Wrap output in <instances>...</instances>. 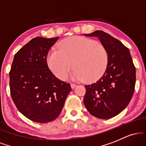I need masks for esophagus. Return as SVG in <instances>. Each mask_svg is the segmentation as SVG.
<instances>
[{
	"label": "esophagus",
	"instance_id": "obj_1",
	"mask_svg": "<svg viewBox=\"0 0 146 146\" xmlns=\"http://www.w3.org/2000/svg\"><path fill=\"white\" fill-rule=\"evenodd\" d=\"M76 86H77V85L75 84H73V83L71 84V86L72 88H74Z\"/></svg>",
	"mask_w": 146,
	"mask_h": 146
}]
</instances>
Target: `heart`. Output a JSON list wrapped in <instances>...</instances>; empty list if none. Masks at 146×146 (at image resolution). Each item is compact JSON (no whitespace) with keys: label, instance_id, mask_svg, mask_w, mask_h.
Masks as SVG:
<instances>
[{"label":"heart","instance_id":"1","mask_svg":"<svg viewBox=\"0 0 146 146\" xmlns=\"http://www.w3.org/2000/svg\"><path fill=\"white\" fill-rule=\"evenodd\" d=\"M108 63V51L104 45L84 37L74 36L62 41L47 56L50 70L62 80L67 79L73 66L74 80L94 82L105 73Z\"/></svg>","mask_w":146,"mask_h":146}]
</instances>
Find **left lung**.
I'll list each match as a JSON object with an SVG mask.
<instances>
[{
  "mask_svg": "<svg viewBox=\"0 0 146 146\" xmlns=\"http://www.w3.org/2000/svg\"><path fill=\"white\" fill-rule=\"evenodd\" d=\"M84 35L98 38L108 54V66L102 78L85 86L84 104L93 116L108 119L119 115L130 103L136 69L129 49L116 38L102 31Z\"/></svg>",
  "mask_w": 146,
  "mask_h": 146,
  "instance_id": "1",
  "label": "left lung"
}]
</instances>
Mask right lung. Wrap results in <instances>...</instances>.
<instances>
[{
  "instance_id": "right-lung-1",
  "label": "right lung",
  "mask_w": 146,
  "mask_h": 146,
  "mask_svg": "<svg viewBox=\"0 0 146 146\" xmlns=\"http://www.w3.org/2000/svg\"><path fill=\"white\" fill-rule=\"evenodd\" d=\"M58 38H33L15 54L9 72L10 93L16 108L38 123L56 119L71 90L70 84L57 78L46 62Z\"/></svg>"
}]
</instances>
